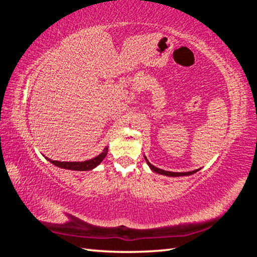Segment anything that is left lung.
<instances>
[{
    "label": "left lung",
    "mask_w": 257,
    "mask_h": 257,
    "mask_svg": "<svg viewBox=\"0 0 257 257\" xmlns=\"http://www.w3.org/2000/svg\"><path fill=\"white\" fill-rule=\"evenodd\" d=\"M145 159H146V157H145ZM146 162H147V164H148V166L151 167V169L153 170V172H155V173H157V174H161V175H165V176H170V177H178V176H189V175H192V174H195V173H197L199 169H197V170H192V172H187V173H173V172H166V170H163V169H159V168H157V167H155V166H153V165L147 161L146 159Z\"/></svg>",
    "instance_id": "1"
}]
</instances>
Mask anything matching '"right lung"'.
I'll use <instances>...</instances> for the list:
<instances>
[{
  "label": "right lung",
  "mask_w": 257,
  "mask_h": 257,
  "mask_svg": "<svg viewBox=\"0 0 257 257\" xmlns=\"http://www.w3.org/2000/svg\"><path fill=\"white\" fill-rule=\"evenodd\" d=\"M106 154H107V147L104 148V151L102 152L99 156H96L92 159H89V161H85V162H58V161H53V159H49L47 157L46 158L51 164H54L55 166H58L60 168L84 172V170H91L98 166V165L103 161L104 157L106 156Z\"/></svg>",
  "instance_id": "add662e5"
}]
</instances>
